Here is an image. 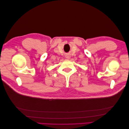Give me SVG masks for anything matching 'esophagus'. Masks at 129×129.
Returning <instances> with one entry per match:
<instances>
[{
  "label": "esophagus",
  "mask_w": 129,
  "mask_h": 129,
  "mask_svg": "<svg viewBox=\"0 0 129 129\" xmlns=\"http://www.w3.org/2000/svg\"><path fill=\"white\" fill-rule=\"evenodd\" d=\"M65 57H66L67 59H70V56L69 55H66V56H65Z\"/></svg>",
  "instance_id": "esophagus-1"
}]
</instances>
